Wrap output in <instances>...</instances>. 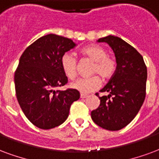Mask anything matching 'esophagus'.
<instances>
[{
  "label": "esophagus",
  "mask_w": 159,
  "mask_h": 159,
  "mask_svg": "<svg viewBox=\"0 0 159 159\" xmlns=\"http://www.w3.org/2000/svg\"><path fill=\"white\" fill-rule=\"evenodd\" d=\"M80 97H81V98H86L88 97V95L84 94V93H81V94H80Z\"/></svg>",
  "instance_id": "obj_1"
}]
</instances>
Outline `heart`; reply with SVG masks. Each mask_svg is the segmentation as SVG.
I'll return each mask as SVG.
<instances>
[{
    "label": "heart",
    "mask_w": 159,
    "mask_h": 159,
    "mask_svg": "<svg viewBox=\"0 0 159 159\" xmlns=\"http://www.w3.org/2000/svg\"><path fill=\"white\" fill-rule=\"evenodd\" d=\"M82 54L88 56L94 61L92 68V73L99 74L104 79H109L115 74L116 70V60L111 56H107V51L99 45H90L83 48ZM76 57L70 53H65L61 59V66L65 75L70 79L76 76ZM101 86V79L98 76L91 77H83L70 83L71 89L78 90L81 93H90L98 89Z\"/></svg>",
    "instance_id": "b5f03b06"
}]
</instances>
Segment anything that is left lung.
Segmentation results:
<instances>
[{
  "label": "left lung",
  "mask_w": 159,
  "mask_h": 159,
  "mask_svg": "<svg viewBox=\"0 0 159 159\" xmlns=\"http://www.w3.org/2000/svg\"><path fill=\"white\" fill-rule=\"evenodd\" d=\"M97 41L108 43L112 49L116 70L100 90L109 94L98 97L100 104L92 111L91 117L95 124L105 130H119L130 124L144 102L147 66L141 54L120 38L109 35Z\"/></svg>",
  "instance_id": "obj_1"
}]
</instances>
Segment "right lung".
Instances as JSON below:
<instances>
[{"label":"right lung","instance_id":"1","mask_svg":"<svg viewBox=\"0 0 159 159\" xmlns=\"http://www.w3.org/2000/svg\"><path fill=\"white\" fill-rule=\"evenodd\" d=\"M76 46L70 39L50 34L29 45L20 57L14 76L17 101L29 121L40 129L64 123L71 103L79 99L76 89L55 90L67 83L61 59Z\"/></svg>","mask_w":159,"mask_h":159}]
</instances>
